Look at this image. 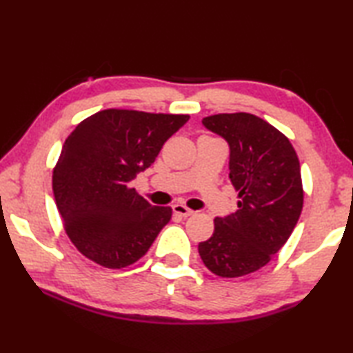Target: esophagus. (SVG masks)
I'll return each instance as SVG.
<instances>
[{
    "mask_svg": "<svg viewBox=\"0 0 353 353\" xmlns=\"http://www.w3.org/2000/svg\"><path fill=\"white\" fill-rule=\"evenodd\" d=\"M172 210H174V213L179 214V216H183V218H188V216H191V214L194 213L193 210H191V208H188L187 205H183V204L172 205Z\"/></svg>",
    "mask_w": 353,
    "mask_h": 353,
    "instance_id": "34e87169",
    "label": "esophagus"
}]
</instances>
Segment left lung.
Returning <instances> with one entry per match:
<instances>
[{
  "mask_svg": "<svg viewBox=\"0 0 353 353\" xmlns=\"http://www.w3.org/2000/svg\"><path fill=\"white\" fill-rule=\"evenodd\" d=\"M202 124L229 143L240 201L235 213L214 218L199 255L216 276L241 277L268 265L294 230L303 207L301 163L290 140L252 113H218Z\"/></svg>",
  "mask_w": 353,
  "mask_h": 353,
  "instance_id": "8db88e82",
  "label": "left lung"
}]
</instances>
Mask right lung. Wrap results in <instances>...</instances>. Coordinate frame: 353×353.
I'll use <instances>...</instances> for the list:
<instances>
[{"instance_id":"right-lung-1","label":"right lung","mask_w":353,"mask_h":353,"mask_svg":"<svg viewBox=\"0 0 353 353\" xmlns=\"http://www.w3.org/2000/svg\"><path fill=\"white\" fill-rule=\"evenodd\" d=\"M190 115L107 109L77 124L52 170L63 229L79 252L109 270L134 265L170 223L130 187Z\"/></svg>"}]
</instances>
